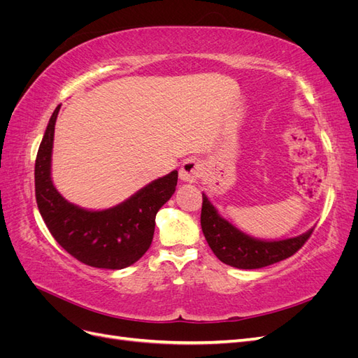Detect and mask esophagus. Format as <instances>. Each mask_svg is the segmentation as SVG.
Returning <instances> with one entry per match:
<instances>
[{"label":"esophagus","instance_id":"34e87169","mask_svg":"<svg viewBox=\"0 0 358 358\" xmlns=\"http://www.w3.org/2000/svg\"><path fill=\"white\" fill-rule=\"evenodd\" d=\"M203 175V164L197 158H188L182 162L179 170V178L183 182H197Z\"/></svg>","mask_w":358,"mask_h":358}]
</instances>
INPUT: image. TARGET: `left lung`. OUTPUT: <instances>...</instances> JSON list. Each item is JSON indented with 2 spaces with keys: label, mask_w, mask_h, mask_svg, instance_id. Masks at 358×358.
I'll list each match as a JSON object with an SVG mask.
<instances>
[{
  "label": "left lung",
  "mask_w": 358,
  "mask_h": 358,
  "mask_svg": "<svg viewBox=\"0 0 358 358\" xmlns=\"http://www.w3.org/2000/svg\"><path fill=\"white\" fill-rule=\"evenodd\" d=\"M201 230L213 254L222 263L237 268H262L294 255L306 243L313 229L305 234L285 241H258L237 230L221 218L215 206L203 194Z\"/></svg>",
  "instance_id": "8db88e82"
}]
</instances>
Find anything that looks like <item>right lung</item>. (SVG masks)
<instances>
[{
    "mask_svg": "<svg viewBox=\"0 0 358 358\" xmlns=\"http://www.w3.org/2000/svg\"><path fill=\"white\" fill-rule=\"evenodd\" d=\"M52 113L36 158V200L55 241L80 263L99 268H124L142 258L154 239L155 216L178 185L173 170L115 208L86 210L64 199L53 187L50 159L59 112Z\"/></svg>",
    "mask_w": 358,
    "mask_h": 358,
    "instance_id": "add662e5",
    "label": "right lung"
}]
</instances>
